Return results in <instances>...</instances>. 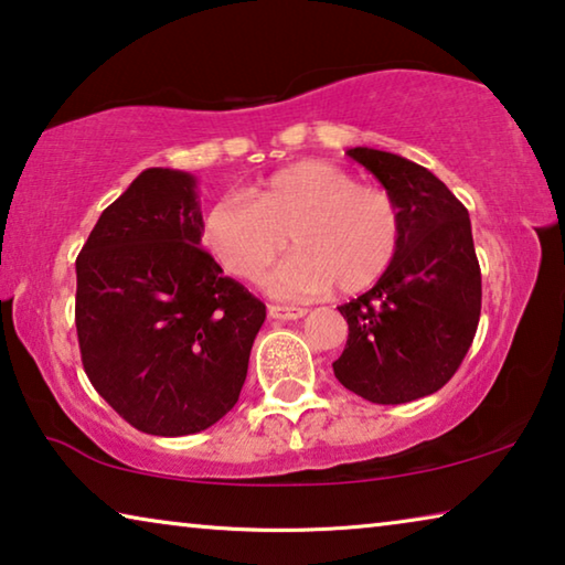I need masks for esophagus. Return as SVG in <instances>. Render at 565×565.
Returning a JSON list of instances; mask_svg holds the SVG:
<instances>
[{"label": "esophagus", "instance_id": "obj_1", "mask_svg": "<svg viewBox=\"0 0 565 565\" xmlns=\"http://www.w3.org/2000/svg\"><path fill=\"white\" fill-rule=\"evenodd\" d=\"M305 315H307L305 307H289V305H271V307H268V317L281 319V322H289V319H299Z\"/></svg>", "mask_w": 565, "mask_h": 565}]
</instances>
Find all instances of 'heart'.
<instances>
[{"mask_svg": "<svg viewBox=\"0 0 565 565\" xmlns=\"http://www.w3.org/2000/svg\"><path fill=\"white\" fill-rule=\"evenodd\" d=\"M286 233L297 250L266 276L281 297L344 294L373 286L398 248L393 198L324 159H305L260 180L250 200L225 195L202 217V243L225 274L256 281L281 254Z\"/></svg>", "mask_w": 565, "mask_h": 565, "instance_id": "1", "label": "heart"}]
</instances>
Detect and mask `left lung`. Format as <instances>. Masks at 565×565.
Returning <instances> with one entry per match:
<instances>
[{"label": "left lung", "mask_w": 565, "mask_h": 565, "mask_svg": "<svg viewBox=\"0 0 565 565\" xmlns=\"http://www.w3.org/2000/svg\"><path fill=\"white\" fill-rule=\"evenodd\" d=\"M348 154L388 190L401 235L373 289L337 307L350 334L332 367L360 398L395 406L436 393L459 370L482 311V274L467 207L439 177L391 151Z\"/></svg>", "instance_id": "obj_1"}]
</instances>
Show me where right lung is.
<instances>
[{"label": "right lung", "instance_id": "1", "mask_svg": "<svg viewBox=\"0 0 565 565\" xmlns=\"http://www.w3.org/2000/svg\"><path fill=\"white\" fill-rule=\"evenodd\" d=\"M195 177L149 167L75 258L88 381L151 436L205 431L238 403L266 305L200 248Z\"/></svg>", "mask_w": 565, "mask_h": 565}]
</instances>
